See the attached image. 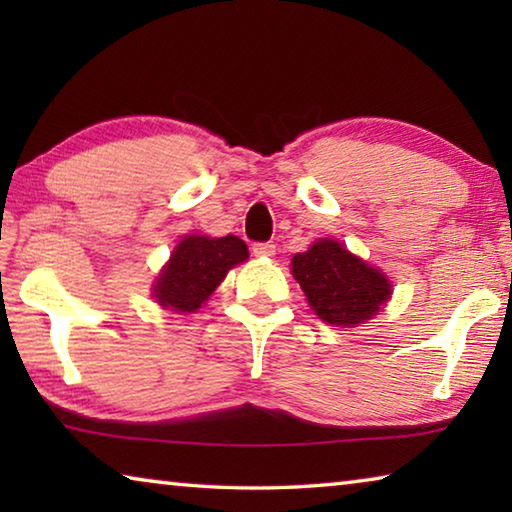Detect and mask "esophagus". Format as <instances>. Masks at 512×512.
Wrapping results in <instances>:
<instances>
[{
  "mask_svg": "<svg viewBox=\"0 0 512 512\" xmlns=\"http://www.w3.org/2000/svg\"><path fill=\"white\" fill-rule=\"evenodd\" d=\"M253 255L255 257H273L275 255V244H271V241H264V244H255L253 246Z\"/></svg>",
  "mask_w": 512,
  "mask_h": 512,
  "instance_id": "1",
  "label": "esophagus"
}]
</instances>
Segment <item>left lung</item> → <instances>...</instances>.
Segmentation results:
<instances>
[{"label":"left lung","instance_id":"1","mask_svg":"<svg viewBox=\"0 0 512 512\" xmlns=\"http://www.w3.org/2000/svg\"><path fill=\"white\" fill-rule=\"evenodd\" d=\"M291 273L305 291L309 307L329 325L357 327L391 298V282L379 268L352 255L336 239H318L293 255Z\"/></svg>","mask_w":512,"mask_h":512}]
</instances>
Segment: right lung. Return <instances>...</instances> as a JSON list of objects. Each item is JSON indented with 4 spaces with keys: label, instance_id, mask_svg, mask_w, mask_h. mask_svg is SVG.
Here are the masks:
<instances>
[{
    "label": "right lung",
    "instance_id": "1",
    "mask_svg": "<svg viewBox=\"0 0 512 512\" xmlns=\"http://www.w3.org/2000/svg\"><path fill=\"white\" fill-rule=\"evenodd\" d=\"M248 259V246L235 235H187L155 277L153 298L171 311H196L212 296L232 266Z\"/></svg>",
    "mask_w": 512,
    "mask_h": 512
}]
</instances>
